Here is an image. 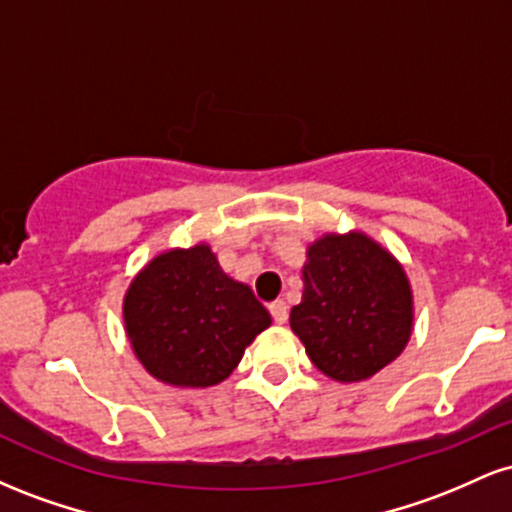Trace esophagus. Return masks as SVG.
Wrapping results in <instances>:
<instances>
[{"instance_id":"1","label":"esophagus","mask_w":512,"mask_h":512,"mask_svg":"<svg viewBox=\"0 0 512 512\" xmlns=\"http://www.w3.org/2000/svg\"><path fill=\"white\" fill-rule=\"evenodd\" d=\"M269 313H272L276 325H284V322L289 320V305H286L284 301H274V303H269Z\"/></svg>"}]
</instances>
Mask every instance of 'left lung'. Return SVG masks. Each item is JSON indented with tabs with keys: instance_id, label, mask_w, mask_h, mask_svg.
Segmentation results:
<instances>
[{
	"instance_id": "obj_1",
	"label": "left lung",
	"mask_w": 512,
	"mask_h": 512,
	"mask_svg": "<svg viewBox=\"0 0 512 512\" xmlns=\"http://www.w3.org/2000/svg\"><path fill=\"white\" fill-rule=\"evenodd\" d=\"M303 298L291 330L305 354L339 383L368 380L402 354L414 303L402 264L363 233H327L308 248Z\"/></svg>"
}]
</instances>
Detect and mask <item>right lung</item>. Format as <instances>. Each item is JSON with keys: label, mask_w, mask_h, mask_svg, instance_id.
Wrapping results in <instances>:
<instances>
[{"label": "right lung", "mask_w": 512, "mask_h": 512, "mask_svg": "<svg viewBox=\"0 0 512 512\" xmlns=\"http://www.w3.org/2000/svg\"><path fill=\"white\" fill-rule=\"evenodd\" d=\"M122 315L142 366L175 387L219 385L272 325L250 286L223 274L204 243L146 264L129 284Z\"/></svg>", "instance_id": "right-lung-1"}]
</instances>
